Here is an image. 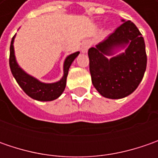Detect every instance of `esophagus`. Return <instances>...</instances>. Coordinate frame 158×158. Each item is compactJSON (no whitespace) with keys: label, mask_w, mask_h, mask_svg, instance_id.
<instances>
[{"label":"esophagus","mask_w":158,"mask_h":158,"mask_svg":"<svg viewBox=\"0 0 158 158\" xmlns=\"http://www.w3.org/2000/svg\"><path fill=\"white\" fill-rule=\"evenodd\" d=\"M91 46V44H90V42L88 41V40H85V41H83L82 44V46H81V50H82V52H87L88 51V49Z\"/></svg>","instance_id":"esophagus-1"}]
</instances>
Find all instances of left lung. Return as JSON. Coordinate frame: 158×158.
Masks as SVG:
<instances>
[{
  "mask_svg": "<svg viewBox=\"0 0 158 158\" xmlns=\"http://www.w3.org/2000/svg\"><path fill=\"white\" fill-rule=\"evenodd\" d=\"M122 22L114 32L88 51L92 83L103 97L112 99L133 93L143 80L147 66L143 35L134 23ZM125 47L127 49L123 54L106 58Z\"/></svg>",
  "mask_w": 158,
  "mask_h": 158,
  "instance_id": "obj_1",
  "label": "left lung"
}]
</instances>
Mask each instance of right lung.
I'll return each mask as SVG.
<instances>
[{
	"label": "right lung",
	"instance_id": "add662e5",
	"mask_svg": "<svg viewBox=\"0 0 158 158\" xmlns=\"http://www.w3.org/2000/svg\"><path fill=\"white\" fill-rule=\"evenodd\" d=\"M15 36L12 38L10 44V53H9V67L13 76L15 77V81L19 84L22 89L26 94L39 101H52L58 98L65 89L67 76L69 74V69L74 60L77 57L80 52H76L69 55L64 61L63 71L64 75L62 78L59 82L53 83H45L40 82L33 76L28 75L21 68L15 60V52H14V40Z\"/></svg>",
	"mask_w": 158,
	"mask_h": 158
}]
</instances>
